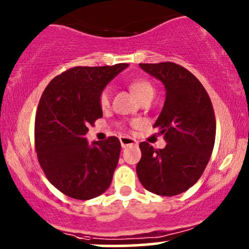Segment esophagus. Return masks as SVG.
Segmentation results:
<instances>
[{"mask_svg": "<svg viewBox=\"0 0 249 249\" xmlns=\"http://www.w3.org/2000/svg\"><path fill=\"white\" fill-rule=\"evenodd\" d=\"M120 144H122V147H126L129 145H138V142L136 139L131 138V137H126V136H123V137L119 138Z\"/></svg>", "mask_w": 249, "mask_h": 249, "instance_id": "esophagus-1", "label": "esophagus"}]
</instances>
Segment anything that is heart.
<instances>
[{
    "mask_svg": "<svg viewBox=\"0 0 249 249\" xmlns=\"http://www.w3.org/2000/svg\"><path fill=\"white\" fill-rule=\"evenodd\" d=\"M130 89L141 102L144 98L154 97L155 89L152 84L146 79H135L130 83ZM111 103V91L108 87L104 89L99 94V105L102 108H107Z\"/></svg>",
    "mask_w": 249,
    "mask_h": 249,
    "instance_id": "1",
    "label": "heart"
}]
</instances>
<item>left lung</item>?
<instances>
[{
	"label": "left lung",
	"mask_w": 249,
	"mask_h": 249,
	"mask_svg": "<svg viewBox=\"0 0 249 249\" xmlns=\"http://www.w3.org/2000/svg\"><path fill=\"white\" fill-rule=\"evenodd\" d=\"M164 85L166 97L154 127L164 135V149L139 144L137 176L156 195L184 193L200 179L215 143L216 120L207 91L193 73L174 62L139 64Z\"/></svg>",
	"instance_id": "1"
}]
</instances>
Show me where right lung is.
<instances>
[{
	"label": "right lung",
	"mask_w": 249,
	"mask_h": 249,
	"mask_svg": "<svg viewBox=\"0 0 249 249\" xmlns=\"http://www.w3.org/2000/svg\"><path fill=\"white\" fill-rule=\"evenodd\" d=\"M127 64L76 66L56 75L43 91L35 116V150L48 181L75 200H91L110 187L118 164L114 136L87 143L89 125L102 118L99 94Z\"/></svg>",
	"instance_id": "right-lung-1"
}]
</instances>
